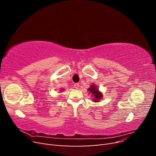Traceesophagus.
I'll list each match as a JSON object with an SVG mask.
<instances>
[{"instance_id": "esophagus-1", "label": "esophagus", "mask_w": 156, "mask_h": 156, "mask_svg": "<svg viewBox=\"0 0 156 156\" xmlns=\"http://www.w3.org/2000/svg\"><path fill=\"white\" fill-rule=\"evenodd\" d=\"M74 87L76 88V89H78L79 88V84H78V83H75V84H74Z\"/></svg>"}]
</instances>
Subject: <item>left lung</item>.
<instances>
[{
  "label": "left lung",
  "instance_id": "1",
  "mask_svg": "<svg viewBox=\"0 0 156 156\" xmlns=\"http://www.w3.org/2000/svg\"><path fill=\"white\" fill-rule=\"evenodd\" d=\"M88 92H89L88 94H90L93 97L92 101L94 102H99L103 98L102 92L99 90L96 84H91L90 87L88 88Z\"/></svg>",
  "mask_w": 156,
  "mask_h": 156
}]
</instances>
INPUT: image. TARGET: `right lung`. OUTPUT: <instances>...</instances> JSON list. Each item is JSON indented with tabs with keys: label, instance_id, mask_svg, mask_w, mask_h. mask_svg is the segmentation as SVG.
I'll list each match as a JSON object with an SVG mask.
<instances>
[{
	"label": "right lung",
	"instance_id": "obj_1",
	"mask_svg": "<svg viewBox=\"0 0 156 156\" xmlns=\"http://www.w3.org/2000/svg\"><path fill=\"white\" fill-rule=\"evenodd\" d=\"M60 90H60V91H62V90L63 91V90H64V89H60Z\"/></svg>",
	"mask_w": 156,
	"mask_h": 156
}]
</instances>
